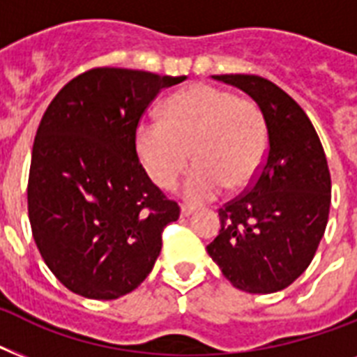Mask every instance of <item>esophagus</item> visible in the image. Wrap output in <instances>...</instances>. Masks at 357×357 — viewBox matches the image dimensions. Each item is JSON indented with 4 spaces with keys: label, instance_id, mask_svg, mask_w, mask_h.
Returning a JSON list of instances; mask_svg holds the SVG:
<instances>
[{
    "label": "esophagus",
    "instance_id": "esophagus-1",
    "mask_svg": "<svg viewBox=\"0 0 357 357\" xmlns=\"http://www.w3.org/2000/svg\"><path fill=\"white\" fill-rule=\"evenodd\" d=\"M195 213V207L192 206H181V217H189Z\"/></svg>",
    "mask_w": 357,
    "mask_h": 357
}]
</instances>
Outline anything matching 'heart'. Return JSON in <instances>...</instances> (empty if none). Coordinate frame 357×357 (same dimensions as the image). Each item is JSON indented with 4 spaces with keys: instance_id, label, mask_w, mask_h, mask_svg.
Returning <instances> with one entry per match:
<instances>
[{
    "instance_id": "b5f03b06",
    "label": "heart",
    "mask_w": 357,
    "mask_h": 357,
    "mask_svg": "<svg viewBox=\"0 0 357 357\" xmlns=\"http://www.w3.org/2000/svg\"><path fill=\"white\" fill-rule=\"evenodd\" d=\"M135 150L146 174L170 189L189 165L181 195L192 204L215 200L226 187H248L266 155V123L252 100L211 85H192L168 98L162 120L135 128Z\"/></svg>"
}]
</instances>
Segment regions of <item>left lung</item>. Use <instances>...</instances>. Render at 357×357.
Masks as SVG:
<instances>
[{"label":"left lung","mask_w":357,"mask_h":357,"mask_svg":"<svg viewBox=\"0 0 357 357\" xmlns=\"http://www.w3.org/2000/svg\"><path fill=\"white\" fill-rule=\"evenodd\" d=\"M213 77L257 103L268 151L254 185L218 211L220 231L207 254L234 287L276 293L310 266L326 229L332 202L326 155L307 114L272 81L246 74Z\"/></svg>","instance_id":"8db88e82"}]
</instances>
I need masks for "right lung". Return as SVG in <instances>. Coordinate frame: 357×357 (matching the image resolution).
<instances>
[{"label":"right lung","instance_id":"add662e5","mask_svg":"<svg viewBox=\"0 0 357 357\" xmlns=\"http://www.w3.org/2000/svg\"><path fill=\"white\" fill-rule=\"evenodd\" d=\"M185 75L92 68L59 91L36 129L27 209L36 248L72 293L114 300L150 274L179 206L151 183L135 128Z\"/></svg>","mask_w":357,"mask_h":357}]
</instances>
